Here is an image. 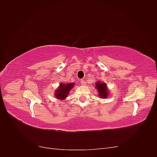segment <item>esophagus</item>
I'll use <instances>...</instances> for the list:
<instances>
[{
	"instance_id": "34e87169",
	"label": "esophagus",
	"mask_w": 157,
	"mask_h": 157,
	"mask_svg": "<svg viewBox=\"0 0 157 157\" xmlns=\"http://www.w3.org/2000/svg\"><path fill=\"white\" fill-rule=\"evenodd\" d=\"M80 83H81V84L84 85V84H86V82H85V80H84V79H82L81 80H80Z\"/></svg>"
}]
</instances>
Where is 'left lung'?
I'll return each instance as SVG.
<instances>
[{
  "instance_id": "1",
  "label": "left lung",
  "mask_w": 157,
  "mask_h": 157,
  "mask_svg": "<svg viewBox=\"0 0 157 157\" xmlns=\"http://www.w3.org/2000/svg\"><path fill=\"white\" fill-rule=\"evenodd\" d=\"M96 88L98 90V94L101 98H106L109 95L108 90L106 88V84L105 83H101L97 82L96 83Z\"/></svg>"
}]
</instances>
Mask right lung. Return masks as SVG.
Instances as JSON below:
<instances>
[{
  "label": "right lung",
  "instance_id": "1",
  "mask_svg": "<svg viewBox=\"0 0 157 157\" xmlns=\"http://www.w3.org/2000/svg\"><path fill=\"white\" fill-rule=\"evenodd\" d=\"M74 84H61L57 90H56V92L55 93L56 98L57 99H65V98L67 97V94H69V92L70 91Z\"/></svg>",
  "mask_w": 157,
  "mask_h": 157
}]
</instances>
